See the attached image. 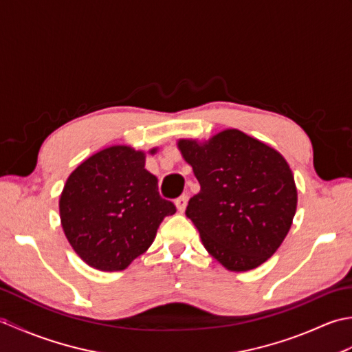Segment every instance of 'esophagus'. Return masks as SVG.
<instances>
[{
  "mask_svg": "<svg viewBox=\"0 0 352 352\" xmlns=\"http://www.w3.org/2000/svg\"><path fill=\"white\" fill-rule=\"evenodd\" d=\"M188 201H189L188 193H183L182 197H178V198L175 199V206H177V208H178V212H184L186 206H188Z\"/></svg>",
  "mask_w": 352,
  "mask_h": 352,
  "instance_id": "34e87169",
  "label": "esophagus"
}]
</instances>
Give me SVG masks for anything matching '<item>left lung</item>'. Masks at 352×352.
Here are the masks:
<instances>
[{"mask_svg": "<svg viewBox=\"0 0 352 352\" xmlns=\"http://www.w3.org/2000/svg\"><path fill=\"white\" fill-rule=\"evenodd\" d=\"M201 190L186 216L206 250L230 271H250L278 250L296 212V186L287 162L274 148L226 130L198 145L180 140Z\"/></svg>", "mask_w": 352, "mask_h": 352, "instance_id": "obj_1", "label": "left lung"}]
</instances>
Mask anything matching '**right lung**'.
<instances>
[{"label": "right lung", "mask_w": 352, "mask_h": 352, "mask_svg": "<svg viewBox=\"0 0 352 352\" xmlns=\"http://www.w3.org/2000/svg\"><path fill=\"white\" fill-rule=\"evenodd\" d=\"M58 207L74 251L110 272L144 254L164 216L177 212L160 197L144 153L130 146L106 148L81 163L66 180Z\"/></svg>", "instance_id": "add662e5"}]
</instances>
